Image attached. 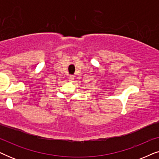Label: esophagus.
<instances>
[{"mask_svg":"<svg viewBox=\"0 0 159 159\" xmlns=\"http://www.w3.org/2000/svg\"><path fill=\"white\" fill-rule=\"evenodd\" d=\"M75 76H72V75H70L69 77V81L70 82H74V80H75Z\"/></svg>","mask_w":159,"mask_h":159,"instance_id":"1","label":"esophagus"}]
</instances>
